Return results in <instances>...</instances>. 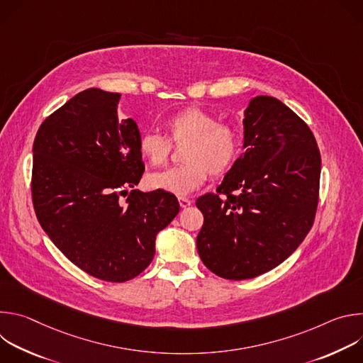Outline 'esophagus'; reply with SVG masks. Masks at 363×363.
<instances>
[{"mask_svg":"<svg viewBox=\"0 0 363 363\" xmlns=\"http://www.w3.org/2000/svg\"><path fill=\"white\" fill-rule=\"evenodd\" d=\"M178 201H179L181 208H188V206L192 203V201H191V199H188V198H184V196L178 198Z\"/></svg>","mask_w":363,"mask_h":363,"instance_id":"obj_1","label":"esophagus"}]
</instances>
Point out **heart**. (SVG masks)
<instances>
[{
	"label": "heart",
	"mask_w": 363,
	"mask_h": 363,
	"mask_svg": "<svg viewBox=\"0 0 363 363\" xmlns=\"http://www.w3.org/2000/svg\"><path fill=\"white\" fill-rule=\"evenodd\" d=\"M169 139L175 143L188 142L184 153L185 165L172 167L146 177L150 189L185 196L199 188L208 177L227 174L237 162L241 150V135L228 123H218L217 116L199 108H185L165 121ZM139 152L150 165L167 162L171 143L157 133L146 132L139 138Z\"/></svg>",
	"instance_id": "obj_1"
}]
</instances>
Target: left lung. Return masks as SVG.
I'll list each match as a JSON object with an SVG mask.
<instances>
[{
  "instance_id": "left-lung-1",
  "label": "left lung",
  "mask_w": 363,
  "mask_h": 363,
  "mask_svg": "<svg viewBox=\"0 0 363 363\" xmlns=\"http://www.w3.org/2000/svg\"><path fill=\"white\" fill-rule=\"evenodd\" d=\"M242 149L218 194L196 199L202 263L223 279L245 280L290 257L312 228L320 153L308 126L283 101L255 96L242 119Z\"/></svg>"
}]
</instances>
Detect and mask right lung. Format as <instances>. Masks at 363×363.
<instances>
[{
    "label": "right lung",
    "instance_id": "1",
    "mask_svg": "<svg viewBox=\"0 0 363 363\" xmlns=\"http://www.w3.org/2000/svg\"><path fill=\"white\" fill-rule=\"evenodd\" d=\"M121 93L86 89L50 115L33 145V203L53 244L83 272L113 283L140 274L179 213L175 195L132 191L145 171L139 129L119 119Z\"/></svg>",
    "mask_w": 363,
    "mask_h": 363
}]
</instances>
